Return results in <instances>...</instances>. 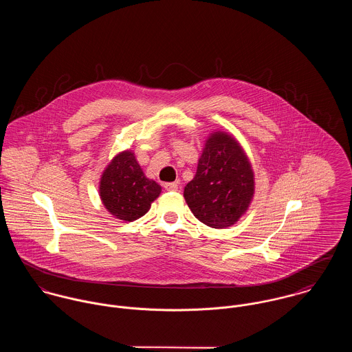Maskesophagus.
Segmentation results:
<instances>
[{"instance_id":"esophagus-1","label":"esophagus","mask_w":352,"mask_h":352,"mask_svg":"<svg viewBox=\"0 0 352 352\" xmlns=\"http://www.w3.org/2000/svg\"><path fill=\"white\" fill-rule=\"evenodd\" d=\"M164 187L166 191H177V183H165Z\"/></svg>"}]
</instances>
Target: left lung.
<instances>
[{
	"label": "left lung",
	"mask_w": 352,
	"mask_h": 352,
	"mask_svg": "<svg viewBox=\"0 0 352 352\" xmlns=\"http://www.w3.org/2000/svg\"><path fill=\"white\" fill-rule=\"evenodd\" d=\"M253 195L254 172L241 144L230 133H210L197 175L184 187L192 214L210 228H229L247 212Z\"/></svg>",
	"instance_id": "8db88e82"
}]
</instances>
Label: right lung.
<instances>
[{"instance_id": "obj_1", "label": "right lung", "mask_w": 352, "mask_h": 352, "mask_svg": "<svg viewBox=\"0 0 352 352\" xmlns=\"http://www.w3.org/2000/svg\"><path fill=\"white\" fill-rule=\"evenodd\" d=\"M161 190L158 183L146 177L133 151H119L104 168L99 182L102 206L123 222L145 215Z\"/></svg>"}]
</instances>
